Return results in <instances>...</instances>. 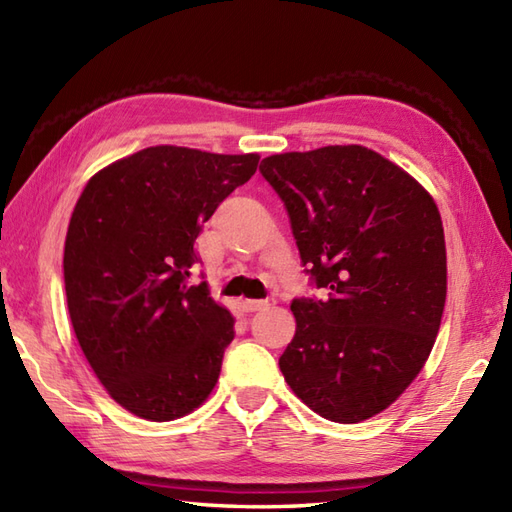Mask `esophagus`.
I'll use <instances>...</instances> for the list:
<instances>
[{"mask_svg": "<svg viewBox=\"0 0 512 512\" xmlns=\"http://www.w3.org/2000/svg\"><path fill=\"white\" fill-rule=\"evenodd\" d=\"M242 306L246 312H257V310H264L268 306H275V299L268 297V299H242Z\"/></svg>", "mask_w": 512, "mask_h": 512, "instance_id": "esophagus-1", "label": "esophagus"}]
</instances>
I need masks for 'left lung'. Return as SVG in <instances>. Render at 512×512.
Listing matches in <instances>:
<instances>
[{
  "instance_id": "1",
  "label": "left lung",
  "mask_w": 512,
  "mask_h": 512,
  "mask_svg": "<svg viewBox=\"0 0 512 512\" xmlns=\"http://www.w3.org/2000/svg\"><path fill=\"white\" fill-rule=\"evenodd\" d=\"M284 202L321 299H292L279 358L290 389L332 422L387 409L431 354L447 299L440 211L422 184L361 145L275 154L259 165Z\"/></svg>"
}]
</instances>
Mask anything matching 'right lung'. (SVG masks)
<instances>
[{"label":"right lung","instance_id":"obj_1","mask_svg":"<svg viewBox=\"0 0 512 512\" xmlns=\"http://www.w3.org/2000/svg\"><path fill=\"white\" fill-rule=\"evenodd\" d=\"M257 154L158 145L85 184L63 250L70 321L118 405L151 422L209 398L235 319L191 284L202 224L257 171Z\"/></svg>","mask_w":512,"mask_h":512}]
</instances>
